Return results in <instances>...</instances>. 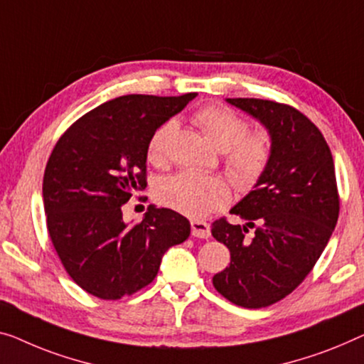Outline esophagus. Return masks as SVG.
<instances>
[{"instance_id": "esophagus-1", "label": "esophagus", "mask_w": 364, "mask_h": 364, "mask_svg": "<svg viewBox=\"0 0 364 364\" xmlns=\"http://www.w3.org/2000/svg\"><path fill=\"white\" fill-rule=\"evenodd\" d=\"M191 234L198 238H209L210 237V225L204 220H193L191 222Z\"/></svg>"}]
</instances>
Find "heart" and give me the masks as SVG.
<instances>
[{"label":"heart","mask_w":364,"mask_h":364,"mask_svg":"<svg viewBox=\"0 0 364 364\" xmlns=\"http://www.w3.org/2000/svg\"><path fill=\"white\" fill-rule=\"evenodd\" d=\"M194 122L217 150L224 151L225 171L235 186L252 188L267 170L271 159V137L264 130L248 132V122L229 107L213 105L199 109ZM175 130V121H166L155 130L149 142V160L161 164L166 144ZM156 199L176 213L203 219L224 208L230 189L220 176L180 171L166 176L156 186Z\"/></svg>","instance_id":"obj_1"}]
</instances>
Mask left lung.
<instances>
[{
	"instance_id": "left-lung-1",
	"label": "left lung",
	"mask_w": 364,
	"mask_h": 364,
	"mask_svg": "<svg viewBox=\"0 0 364 364\" xmlns=\"http://www.w3.org/2000/svg\"><path fill=\"white\" fill-rule=\"evenodd\" d=\"M225 101L263 124L271 159L253 191L230 209L247 224H213V237L230 250V264L213 284L237 306L259 309L291 294L327 247L340 210L335 166L321 130L294 107L255 97Z\"/></svg>"
}]
</instances>
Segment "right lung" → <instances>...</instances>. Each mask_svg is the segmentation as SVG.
I'll use <instances>...</instances> for the list:
<instances>
[{"label":"right lung","mask_w":364,"mask_h":364,"mask_svg":"<svg viewBox=\"0 0 364 364\" xmlns=\"http://www.w3.org/2000/svg\"><path fill=\"white\" fill-rule=\"evenodd\" d=\"M196 96H119L80 117L53 147L42 184L48 235L90 294L116 301L142 289L168 248L191 234L171 209L150 204L142 222L129 225L121 208L147 188L151 135Z\"/></svg>","instance_id":"right-lung-1"}]
</instances>
